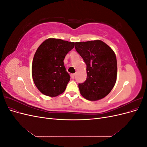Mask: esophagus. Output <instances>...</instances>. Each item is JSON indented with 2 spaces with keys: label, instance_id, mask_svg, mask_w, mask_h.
I'll return each mask as SVG.
<instances>
[{
  "label": "esophagus",
  "instance_id": "1",
  "mask_svg": "<svg viewBox=\"0 0 147 147\" xmlns=\"http://www.w3.org/2000/svg\"><path fill=\"white\" fill-rule=\"evenodd\" d=\"M75 74H71V78L72 79L75 78Z\"/></svg>",
  "mask_w": 147,
  "mask_h": 147
}]
</instances>
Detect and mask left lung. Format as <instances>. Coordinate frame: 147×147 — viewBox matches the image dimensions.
I'll use <instances>...</instances> for the list:
<instances>
[{
	"label": "left lung",
	"mask_w": 147,
	"mask_h": 147,
	"mask_svg": "<svg viewBox=\"0 0 147 147\" xmlns=\"http://www.w3.org/2000/svg\"><path fill=\"white\" fill-rule=\"evenodd\" d=\"M75 48L86 65V81L78 84L80 94L89 100L104 98L117 80V61L114 51L99 40L76 42Z\"/></svg>",
	"instance_id": "8db88e82"
}]
</instances>
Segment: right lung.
I'll return each mask as SVG.
<instances>
[{"label":"right lung","instance_id":"1","mask_svg":"<svg viewBox=\"0 0 147 147\" xmlns=\"http://www.w3.org/2000/svg\"><path fill=\"white\" fill-rule=\"evenodd\" d=\"M74 46V42L48 38L37 48L32 61V75L35 86L42 94L55 97L65 91L70 75L64 59Z\"/></svg>","mask_w":147,"mask_h":147}]
</instances>
